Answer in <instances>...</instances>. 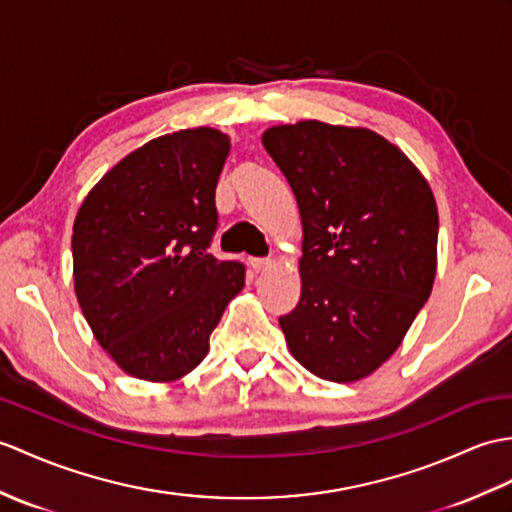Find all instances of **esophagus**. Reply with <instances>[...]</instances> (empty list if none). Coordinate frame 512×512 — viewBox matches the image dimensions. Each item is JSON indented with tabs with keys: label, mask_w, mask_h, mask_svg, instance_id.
Here are the masks:
<instances>
[{
	"label": "esophagus",
	"mask_w": 512,
	"mask_h": 512,
	"mask_svg": "<svg viewBox=\"0 0 512 512\" xmlns=\"http://www.w3.org/2000/svg\"><path fill=\"white\" fill-rule=\"evenodd\" d=\"M272 264H275V261L268 259V257H253V259H251V268H253L255 272H264V270H268Z\"/></svg>",
	"instance_id": "esophagus-1"
}]
</instances>
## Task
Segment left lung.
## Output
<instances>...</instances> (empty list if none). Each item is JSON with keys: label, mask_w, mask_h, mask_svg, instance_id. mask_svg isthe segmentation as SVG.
<instances>
[{"label": "left lung", "mask_w": 512, "mask_h": 512, "mask_svg": "<svg viewBox=\"0 0 512 512\" xmlns=\"http://www.w3.org/2000/svg\"><path fill=\"white\" fill-rule=\"evenodd\" d=\"M303 224L301 299L279 318L290 353L349 384L399 349L436 277L438 209L406 154L375 130L318 120L261 135Z\"/></svg>", "instance_id": "1"}]
</instances>
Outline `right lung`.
I'll return each mask as SVG.
<instances>
[{
  "instance_id": "1",
  "label": "right lung",
  "mask_w": 512,
  "mask_h": 512,
  "mask_svg": "<svg viewBox=\"0 0 512 512\" xmlns=\"http://www.w3.org/2000/svg\"><path fill=\"white\" fill-rule=\"evenodd\" d=\"M229 150V135L209 126L157 137L113 165L78 209L76 299L100 347L137 379L192 373L244 288L240 261L207 253Z\"/></svg>"
}]
</instances>
